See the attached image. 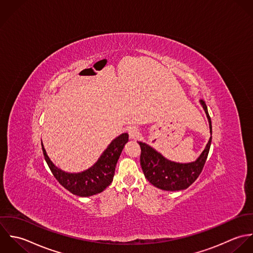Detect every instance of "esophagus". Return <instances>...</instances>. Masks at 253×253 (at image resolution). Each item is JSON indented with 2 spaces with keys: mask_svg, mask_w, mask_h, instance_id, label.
<instances>
[{
  "mask_svg": "<svg viewBox=\"0 0 253 253\" xmlns=\"http://www.w3.org/2000/svg\"><path fill=\"white\" fill-rule=\"evenodd\" d=\"M128 134H129V138L131 140H136L139 137L140 132H139V129L137 127H130L128 129Z\"/></svg>",
  "mask_w": 253,
  "mask_h": 253,
  "instance_id": "34e87169",
  "label": "esophagus"
}]
</instances>
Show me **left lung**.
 <instances>
[{
    "label": "left lung",
    "mask_w": 253,
    "mask_h": 253,
    "mask_svg": "<svg viewBox=\"0 0 253 253\" xmlns=\"http://www.w3.org/2000/svg\"><path fill=\"white\" fill-rule=\"evenodd\" d=\"M200 102L204 109L209 123L210 135H212L211 119L208 114L207 106L202 100ZM211 139L212 137L210 136L205 149L202 151L197 160L189 163L171 161L148 144L139 142L142 151L140 158L141 166L145 177L154 187L163 191L174 192L186 190L198 179L202 173L210 149Z\"/></svg>",
    "instance_id": "1"
}]
</instances>
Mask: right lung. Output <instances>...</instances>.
Segmentation results:
<instances>
[{
  "mask_svg": "<svg viewBox=\"0 0 253 253\" xmlns=\"http://www.w3.org/2000/svg\"><path fill=\"white\" fill-rule=\"evenodd\" d=\"M128 138L129 135L127 133L116 137L101 153L94 165L78 173H68L56 167L48 156L43 143L41 144L45 160L58 183L71 194L86 198L100 194L111 184L116 163L125 144L128 142Z\"/></svg>",
  "mask_w": 253,
  "mask_h": 253,
  "instance_id": "obj_1",
  "label": "right lung"
}]
</instances>
